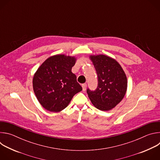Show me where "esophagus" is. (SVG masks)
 Returning a JSON list of instances; mask_svg holds the SVG:
<instances>
[{"mask_svg":"<svg viewBox=\"0 0 160 160\" xmlns=\"http://www.w3.org/2000/svg\"><path fill=\"white\" fill-rule=\"evenodd\" d=\"M82 89L83 91H85L86 90V88H87V84L86 83H83L82 85Z\"/></svg>","mask_w":160,"mask_h":160,"instance_id":"esophagus-1","label":"esophagus"}]
</instances>
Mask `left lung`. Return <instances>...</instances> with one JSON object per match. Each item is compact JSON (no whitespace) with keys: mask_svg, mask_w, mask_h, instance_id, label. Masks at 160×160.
Here are the masks:
<instances>
[{"mask_svg":"<svg viewBox=\"0 0 160 160\" xmlns=\"http://www.w3.org/2000/svg\"><path fill=\"white\" fill-rule=\"evenodd\" d=\"M98 78L97 88L87 92L92 104L101 111L115 108L124 98L127 88V76L120 64L109 56H90Z\"/></svg>","mask_w":160,"mask_h":160,"instance_id":"obj_1","label":"left lung"}]
</instances>
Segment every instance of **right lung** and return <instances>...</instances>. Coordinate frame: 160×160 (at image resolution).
I'll use <instances>...</instances> for the list:
<instances>
[{"label": "right lung", "instance_id": "1", "mask_svg": "<svg viewBox=\"0 0 160 160\" xmlns=\"http://www.w3.org/2000/svg\"><path fill=\"white\" fill-rule=\"evenodd\" d=\"M75 57L58 54L49 57L38 68L33 78V88L40 104L51 112L68 106L73 97L82 90L72 72Z\"/></svg>", "mask_w": 160, "mask_h": 160}]
</instances>
